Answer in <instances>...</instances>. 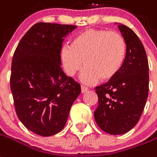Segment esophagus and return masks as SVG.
Returning <instances> with one entry per match:
<instances>
[{"mask_svg": "<svg viewBox=\"0 0 157 157\" xmlns=\"http://www.w3.org/2000/svg\"><path fill=\"white\" fill-rule=\"evenodd\" d=\"M88 90V88H87V87H85V86H82V85H81V92H82V93H84V92H86Z\"/></svg>", "mask_w": 157, "mask_h": 157, "instance_id": "esophagus-1", "label": "esophagus"}]
</instances>
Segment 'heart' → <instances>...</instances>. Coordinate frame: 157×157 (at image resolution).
Listing matches in <instances>:
<instances>
[{"mask_svg":"<svg viewBox=\"0 0 157 157\" xmlns=\"http://www.w3.org/2000/svg\"><path fill=\"white\" fill-rule=\"evenodd\" d=\"M126 43L119 33L88 29L76 35L71 47L65 46L60 58L65 71L74 76L83 67L81 78L90 84L98 79H113L122 69L126 57Z\"/></svg>","mask_w":157,"mask_h":157,"instance_id":"obj_1","label":"heart"}]
</instances>
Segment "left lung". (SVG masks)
<instances>
[{
  "label": "left lung",
  "mask_w": 157,
  "mask_h": 157,
  "mask_svg": "<svg viewBox=\"0 0 157 157\" xmlns=\"http://www.w3.org/2000/svg\"><path fill=\"white\" fill-rule=\"evenodd\" d=\"M118 27L127 48L124 63L113 79L95 87L98 97L96 122L112 135L127 133L137 124L149 90L148 60L143 43L130 28L124 24Z\"/></svg>",
  "instance_id": "1"
}]
</instances>
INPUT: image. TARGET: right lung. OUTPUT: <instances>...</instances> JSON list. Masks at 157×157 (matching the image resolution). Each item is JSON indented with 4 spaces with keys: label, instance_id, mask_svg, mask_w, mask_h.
Returning <instances> with one entry per match:
<instances>
[{
    "label": "right lung",
    "instance_id": "1",
    "mask_svg": "<svg viewBox=\"0 0 157 157\" xmlns=\"http://www.w3.org/2000/svg\"><path fill=\"white\" fill-rule=\"evenodd\" d=\"M75 25L37 23L21 38L11 64L10 89L17 116L42 137L63 129L79 83L63 72L60 52Z\"/></svg>",
    "mask_w": 157,
    "mask_h": 157
}]
</instances>
